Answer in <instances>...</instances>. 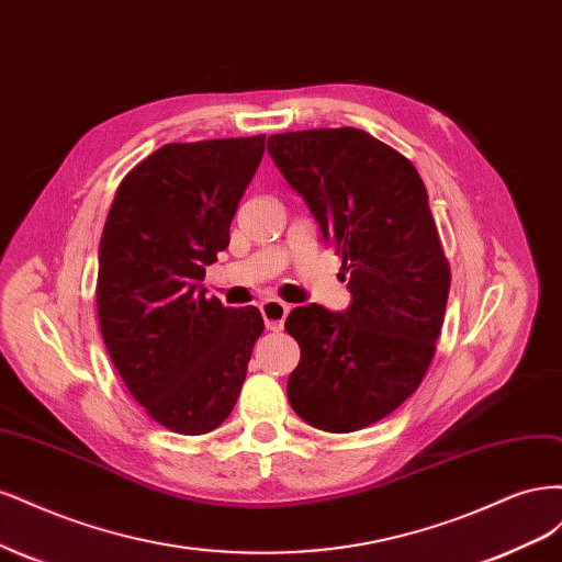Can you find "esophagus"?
I'll list each match as a JSON object with an SVG mask.
<instances>
[{"label":"esophagus","instance_id":"esophagus-1","mask_svg":"<svg viewBox=\"0 0 562 562\" xmlns=\"http://www.w3.org/2000/svg\"><path fill=\"white\" fill-rule=\"evenodd\" d=\"M259 307H261V315H263V322H266V329L280 331L286 315H289V305L278 301V299H268Z\"/></svg>","mask_w":562,"mask_h":562}]
</instances>
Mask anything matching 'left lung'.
<instances>
[{"label": "left lung", "instance_id": "left-lung-1", "mask_svg": "<svg viewBox=\"0 0 562 562\" xmlns=\"http://www.w3.org/2000/svg\"><path fill=\"white\" fill-rule=\"evenodd\" d=\"M268 154L340 257L346 313L294 307L286 396L324 431L364 429L418 390L441 334L450 266L413 162L357 128L268 137Z\"/></svg>", "mask_w": 562, "mask_h": 562}]
</instances>
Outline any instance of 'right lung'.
<instances>
[{
	"label": "right lung",
	"mask_w": 562,
	"mask_h": 562,
	"mask_svg": "<svg viewBox=\"0 0 562 562\" xmlns=\"http://www.w3.org/2000/svg\"><path fill=\"white\" fill-rule=\"evenodd\" d=\"M263 147L266 135L156 149L123 177L100 238L106 352L149 418L187 437L228 418L263 331L255 305L224 307L201 286Z\"/></svg>",
	"instance_id": "1"
}]
</instances>
